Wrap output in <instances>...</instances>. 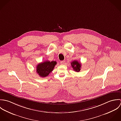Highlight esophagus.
<instances>
[{
	"label": "esophagus",
	"instance_id": "obj_1",
	"mask_svg": "<svg viewBox=\"0 0 121 121\" xmlns=\"http://www.w3.org/2000/svg\"><path fill=\"white\" fill-rule=\"evenodd\" d=\"M65 60L61 61L60 62V64H61V65H64V64H65Z\"/></svg>",
	"mask_w": 121,
	"mask_h": 121
}]
</instances>
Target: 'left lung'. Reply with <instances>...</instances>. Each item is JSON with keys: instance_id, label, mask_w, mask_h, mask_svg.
Instances as JSON below:
<instances>
[{"instance_id": "1", "label": "left lung", "mask_w": 121, "mask_h": 121, "mask_svg": "<svg viewBox=\"0 0 121 121\" xmlns=\"http://www.w3.org/2000/svg\"><path fill=\"white\" fill-rule=\"evenodd\" d=\"M71 65L73 69V70L75 71V72H78L80 71L81 69V64L79 62H78V61L77 60L73 61L71 63Z\"/></svg>"}]
</instances>
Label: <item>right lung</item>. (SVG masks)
Segmentation results:
<instances>
[{
	"label": "right lung",
	"instance_id": "right-lung-1",
	"mask_svg": "<svg viewBox=\"0 0 121 121\" xmlns=\"http://www.w3.org/2000/svg\"><path fill=\"white\" fill-rule=\"evenodd\" d=\"M56 65V62L54 61H46L41 63L36 66V72L40 77H46L52 72Z\"/></svg>",
	"mask_w": 121,
	"mask_h": 121
}]
</instances>
